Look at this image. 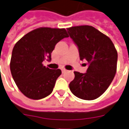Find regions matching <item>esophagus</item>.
Returning a JSON list of instances; mask_svg holds the SVG:
<instances>
[{"mask_svg": "<svg viewBox=\"0 0 129 129\" xmlns=\"http://www.w3.org/2000/svg\"><path fill=\"white\" fill-rule=\"evenodd\" d=\"M61 71H62V73H66V72L67 71L66 70V69H64V68H63Z\"/></svg>", "mask_w": 129, "mask_h": 129, "instance_id": "obj_1", "label": "esophagus"}]
</instances>
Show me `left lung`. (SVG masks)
<instances>
[{
    "label": "left lung",
    "mask_w": 129,
    "mask_h": 129,
    "mask_svg": "<svg viewBox=\"0 0 129 129\" xmlns=\"http://www.w3.org/2000/svg\"><path fill=\"white\" fill-rule=\"evenodd\" d=\"M67 30L78 47L80 60H86L89 65L85 73L74 72L69 88L80 99L94 100L105 92L114 79L117 52L111 40L91 26H73Z\"/></svg>",
    "instance_id": "1"
}]
</instances>
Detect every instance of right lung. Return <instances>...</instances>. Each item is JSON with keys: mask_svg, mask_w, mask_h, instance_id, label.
<instances>
[{"mask_svg": "<svg viewBox=\"0 0 129 129\" xmlns=\"http://www.w3.org/2000/svg\"><path fill=\"white\" fill-rule=\"evenodd\" d=\"M65 28H38L22 37L15 44L10 60V71L21 92L28 98L39 100L52 92L60 69H50L43 62L51 61L55 45L68 38Z\"/></svg>", "mask_w": 129, "mask_h": 129, "instance_id": "add662e5", "label": "right lung"}]
</instances>
